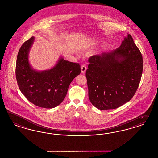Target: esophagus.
<instances>
[{
  "label": "esophagus",
  "mask_w": 158,
  "mask_h": 158,
  "mask_svg": "<svg viewBox=\"0 0 158 158\" xmlns=\"http://www.w3.org/2000/svg\"><path fill=\"white\" fill-rule=\"evenodd\" d=\"M86 69H87V68L86 67V66H85V65H82V66H81V73H85L86 70Z\"/></svg>",
  "instance_id": "1"
}]
</instances>
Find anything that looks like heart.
Instances as JSON below:
<instances>
[{"instance_id":"1","label":"heart","mask_w":158,"mask_h":158,"mask_svg":"<svg viewBox=\"0 0 158 158\" xmlns=\"http://www.w3.org/2000/svg\"><path fill=\"white\" fill-rule=\"evenodd\" d=\"M101 42V41H96V42H90V43L88 44L87 45H86L85 46H84V47L83 48V49H88V48H89L90 47H91L92 46L95 45V44H96L97 43H98V42Z\"/></svg>"}]
</instances>
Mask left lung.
Segmentation results:
<instances>
[{"mask_svg":"<svg viewBox=\"0 0 158 158\" xmlns=\"http://www.w3.org/2000/svg\"><path fill=\"white\" fill-rule=\"evenodd\" d=\"M86 77L90 101L100 110L116 109L128 102L142 77V54L130 34L117 49L89 58Z\"/></svg>","mask_w":158,"mask_h":158,"instance_id":"1","label":"left lung"}]
</instances>
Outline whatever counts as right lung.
<instances>
[{
    "label": "right lung",
    "mask_w": 158,
    "mask_h": 158,
    "mask_svg": "<svg viewBox=\"0 0 158 158\" xmlns=\"http://www.w3.org/2000/svg\"><path fill=\"white\" fill-rule=\"evenodd\" d=\"M35 41L31 37L22 45L16 64V81L20 92L33 104L53 108L64 101L69 85L81 72L80 65L59 58L50 69L37 70L29 61V52Z\"/></svg>",
    "instance_id": "1"
}]
</instances>
